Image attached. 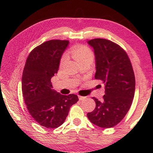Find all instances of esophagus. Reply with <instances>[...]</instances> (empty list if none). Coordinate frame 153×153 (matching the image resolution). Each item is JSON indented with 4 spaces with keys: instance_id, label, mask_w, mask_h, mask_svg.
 <instances>
[{
    "instance_id": "obj_1",
    "label": "esophagus",
    "mask_w": 153,
    "mask_h": 153,
    "mask_svg": "<svg viewBox=\"0 0 153 153\" xmlns=\"http://www.w3.org/2000/svg\"><path fill=\"white\" fill-rule=\"evenodd\" d=\"M78 97H79V100H83V99H85L86 98V97H83V96H80V95H78Z\"/></svg>"
}]
</instances>
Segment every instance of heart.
<instances>
[{
  "label": "heart",
  "instance_id": "obj_1",
  "mask_svg": "<svg viewBox=\"0 0 153 153\" xmlns=\"http://www.w3.org/2000/svg\"><path fill=\"white\" fill-rule=\"evenodd\" d=\"M71 53L72 57L76 60L77 62H80L84 60L88 59H93V53L88 46L79 45H76L73 47L71 50ZM67 60V54H64L62 56L61 59H60V62L63 63Z\"/></svg>",
  "mask_w": 153,
  "mask_h": 153
}]
</instances>
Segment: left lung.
<instances>
[{
	"label": "left lung",
	"mask_w": 153,
	"mask_h": 153,
	"mask_svg": "<svg viewBox=\"0 0 153 153\" xmlns=\"http://www.w3.org/2000/svg\"><path fill=\"white\" fill-rule=\"evenodd\" d=\"M88 43L95 54L94 78L105 84V94L101 101L92 97L96 107L87 116L99 127H113L124 118L134 97L135 79L131 62L124 49L111 41L97 38Z\"/></svg>",
	"instance_id": "1"
}]
</instances>
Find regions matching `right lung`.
Returning <instances> with one entry per match:
<instances>
[{
    "label": "right lung",
    "instance_id": "1",
    "mask_svg": "<svg viewBox=\"0 0 153 153\" xmlns=\"http://www.w3.org/2000/svg\"><path fill=\"white\" fill-rule=\"evenodd\" d=\"M69 43L59 39L43 43L31 51L24 68L22 91L26 108L34 120L46 128L60 127L70 107L79 100L76 94L57 93L51 82Z\"/></svg>",
    "mask_w": 153,
    "mask_h": 153
}]
</instances>
